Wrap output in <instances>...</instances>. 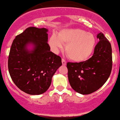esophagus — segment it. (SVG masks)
<instances>
[{
    "mask_svg": "<svg viewBox=\"0 0 120 120\" xmlns=\"http://www.w3.org/2000/svg\"><path fill=\"white\" fill-rule=\"evenodd\" d=\"M62 63L63 65H66V61L64 59H62Z\"/></svg>",
    "mask_w": 120,
    "mask_h": 120,
    "instance_id": "1",
    "label": "esophagus"
}]
</instances>
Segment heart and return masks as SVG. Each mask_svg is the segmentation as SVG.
Returning a JSON list of instances; mask_svg holds the SVG:
<instances>
[{"label":"heart","mask_w":120,"mask_h":120,"mask_svg":"<svg viewBox=\"0 0 120 120\" xmlns=\"http://www.w3.org/2000/svg\"><path fill=\"white\" fill-rule=\"evenodd\" d=\"M51 47L55 51L66 44L65 52L69 59L75 62H82L92 54L96 43L94 35L80 28L64 29L51 36Z\"/></svg>","instance_id":"b5f03b06"}]
</instances>
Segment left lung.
Instances as JSON below:
<instances>
[{"label": "left lung", "mask_w": 120, "mask_h": 120, "mask_svg": "<svg viewBox=\"0 0 120 120\" xmlns=\"http://www.w3.org/2000/svg\"><path fill=\"white\" fill-rule=\"evenodd\" d=\"M99 41L93 56L80 62H68V76L72 88L78 93L89 94L100 88L107 80L112 69L111 44L104 34L98 33Z\"/></svg>", "instance_id": "1"}]
</instances>
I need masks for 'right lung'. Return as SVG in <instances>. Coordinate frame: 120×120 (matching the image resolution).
I'll list each match as a JSON object with an SVG mask.
<instances>
[{
    "label": "right lung",
    "instance_id": "obj_1",
    "mask_svg": "<svg viewBox=\"0 0 120 120\" xmlns=\"http://www.w3.org/2000/svg\"><path fill=\"white\" fill-rule=\"evenodd\" d=\"M48 30L30 27L14 39L8 58L11 79L21 90L31 95L45 92L52 78L62 65L61 58L50 51ZM28 43L34 45L30 52Z\"/></svg>",
    "mask_w": 120,
    "mask_h": 120
}]
</instances>
